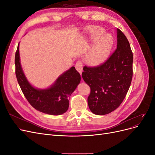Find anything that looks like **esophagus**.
<instances>
[{"mask_svg": "<svg viewBox=\"0 0 155 155\" xmlns=\"http://www.w3.org/2000/svg\"><path fill=\"white\" fill-rule=\"evenodd\" d=\"M75 67H76V69L79 72V73L80 74H81V73L83 72V64H82V62L80 61H78L76 63V66H75Z\"/></svg>", "mask_w": 155, "mask_h": 155, "instance_id": "34e87169", "label": "esophagus"}]
</instances>
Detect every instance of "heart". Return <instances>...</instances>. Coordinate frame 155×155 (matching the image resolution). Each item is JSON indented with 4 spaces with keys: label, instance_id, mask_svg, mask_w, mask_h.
Returning <instances> with one entry per match:
<instances>
[{
    "label": "heart",
    "instance_id": "b5f03b06",
    "mask_svg": "<svg viewBox=\"0 0 155 155\" xmlns=\"http://www.w3.org/2000/svg\"><path fill=\"white\" fill-rule=\"evenodd\" d=\"M88 39L94 42L85 55V62L92 66L104 63L109 56L114 39L109 34H105L104 28L94 26L87 31Z\"/></svg>",
    "mask_w": 155,
    "mask_h": 155
}]
</instances>
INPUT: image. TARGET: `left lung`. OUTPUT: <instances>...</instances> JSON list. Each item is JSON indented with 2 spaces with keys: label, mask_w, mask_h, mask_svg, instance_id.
Returning <instances> with one entry per match:
<instances>
[{
  "label": "left lung",
  "mask_w": 155,
  "mask_h": 155,
  "mask_svg": "<svg viewBox=\"0 0 155 155\" xmlns=\"http://www.w3.org/2000/svg\"><path fill=\"white\" fill-rule=\"evenodd\" d=\"M133 62L129 41L117 29V48L110 57L100 66L83 68L82 78L91 88L88 105L92 113L107 114L120 105L132 80Z\"/></svg>",
  "instance_id": "obj_1"
}]
</instances>
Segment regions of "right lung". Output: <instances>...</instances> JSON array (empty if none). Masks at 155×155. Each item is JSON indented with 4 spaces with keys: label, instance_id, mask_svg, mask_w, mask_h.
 Here are the masks:
<instances>
[{
    "label": "right lung",
    "instance_id": "1",
    "mask_svg": "<svg viewBox=\"0 0 155 155\" xmlns=\"http://www.w3.org/2000/svg\"><path fill=\"white\" fill-rule=\"evenodd\" d=\"M15 74L21 90L30 105L43 113L61 115L66 112L69 107L68 97L81 81V76L72 67L56 79L52 85L45 88H38L28 80L21 64L19 43L15 58Z\"/></svg>",
    "mask_w": 155,
    "mask_h": 155
}]
</instances>
